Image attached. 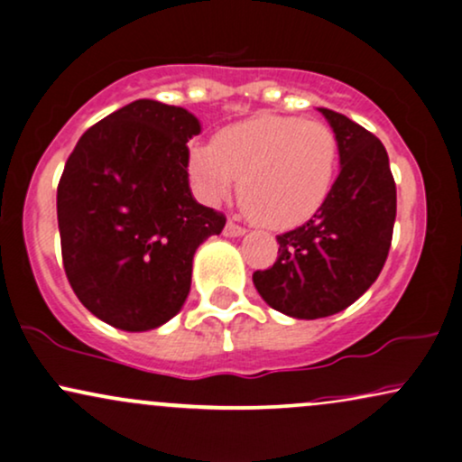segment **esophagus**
I'll use <instances>...</instances> for the list:
<instances>
[{
    "label": "esophagus",
    "mask_w": 462,
    "mask_h": 462,
    "mask_svg": "<svg viewBox=\"0 0 462 462\" xmlns=\"http://www.w3.org/2000/svg\"><path fill=\"white\" fill-rule=\"evenodd\" d=\"M224 235H226V236H230V238H235V236H243V235H245V227L238 226V224H235V221H227L226 227H224Z\"/></svg>",
    "instance_id": "esophagus-1"
}]
</instances>
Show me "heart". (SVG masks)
<instances>
[{"label": "heart", "instance_id": "b5f03b06", "mask_svg": "<svg viewBox=\"0 0 462 462\" xmlns=\"http://www.w3.org/2000/svg\"><path fill=\"white\" fill-rule=\"evenodd\" d=\"M340 161L337 137L320 120L258 114L217 133L215 143L189 148V174L208 202L238 180V202L258 224L301 226L319 213Z\"/></svg>", "mask_w": 462, "mask_h": 462}]
</instances>
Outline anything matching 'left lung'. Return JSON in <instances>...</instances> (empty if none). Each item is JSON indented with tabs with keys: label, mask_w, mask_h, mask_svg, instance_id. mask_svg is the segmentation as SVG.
Returning <instances> with one entry per match:
<instances>
[{
	"label": "left lung",
	"mask_w": 462,
	"mask_h": 462,
	"mask_svg": "<svg viewBox=\"0 0 462 462\" xmlns=\"http://www.w3.org/2000/svg\"><path fill=\"white\" fill-rule=\"evenodd\" d=\"M319 111L337 137L340 174L312 219L277 236L275 264L254 273L271 308L305 320L342 312L374 284L396 221V182L379 137L337 111Z\"/></svg>",
	"instance_id": "left-lung-1"
}]
</instances>
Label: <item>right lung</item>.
<instances>
[{
  "label": "right lung",
  "mask_w": 462,
  "mask_h": 462,
  "mask_svg": "<svg viewBox=\"0 0 462 462\" xmlns=\"http://www.w3.org/2000/svg\"><path fill=\"white\" fill-rule=\"evenodd\" d=\"M187 109L140 98L90 126L58 185L64 271L90 312L122 331H150L180 312L193 254L226 217L189 189Z\"/></svg>",
  "instance_id": "obj_1"
}]
</instances>
